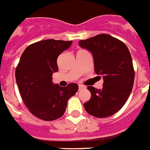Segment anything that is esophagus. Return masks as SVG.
<instances>
[{
	"instance_id": "34e87169",
	"label": "esophagus",
	"mask_w": 150,
	"mask_h": 150,
	"mask_svg": "<svg viewBox=\"0 0 150 150\" xmlns=\"http://www.w3.org/2000/svg\"><path fill=\"white\" fill-rule=\"evenodd\" d=\"M84 86H83V85L81 84H79V90H81V89H83V88H84Z\"/></svg>"
}]
</instances>
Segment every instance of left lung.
I'll return each mask as SVG.
<instances>
[{
    "instance_id": "1",
    "label": "left lung",
    "mask_w": 150,
    "mask_h": 150,
    "mask_svg": "<svg viewBox=\"0 0 150 150\" xmlns=\"http://www.w3.org/2000/svg\"><path fill=\"white\" fill-rule=\"evenodd\" d=\"M79 45L91 52L94 71L104 81L101 89L87 87L91 98L83 104L85 110L98 118L112 115L123 107L133 87L135 72L129 49L107 34L81 40Z\"/></svg>"
}]
</instances>
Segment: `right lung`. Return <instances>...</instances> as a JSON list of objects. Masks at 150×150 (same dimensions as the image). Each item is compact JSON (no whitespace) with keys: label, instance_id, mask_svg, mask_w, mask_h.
<instances>
[{"label":"right lung","instance_id":"add662e5","mask_svg":"<svg viewBox=\"0 0 150 150\" xmlns=\"http://www.w3.org/2000/svg\"><path fill=\"white\" fill-rule=\"evenodd\" d=\"M72 41L46 39L26 48L15 70L19 92L30 112L45 121L56 120L66 111L67 100L78 91L76 83L60 87L52 82L58 56Z\"/></svg>","mask_w":150,"mask_h":150}]
</instances>
